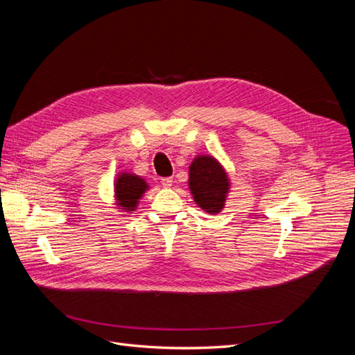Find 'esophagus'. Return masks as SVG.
I'll return each mask as SVG.
<instances>
[{"mask_svg": "<svg viewBox=\"0 0 355 355\" xmlns=\"http://www.w3.org/2000/svg\"><path fill=\"white\" fill-rule=\"evenodd\" d=\"M161 185H163L164 188H170L171 185H173V179H171V178L161 179Z\"/></svg>", "mask_w": 355, "mask_h": 355, "instance_id": "obj_1", "label": "esophagus"}]
</instances>
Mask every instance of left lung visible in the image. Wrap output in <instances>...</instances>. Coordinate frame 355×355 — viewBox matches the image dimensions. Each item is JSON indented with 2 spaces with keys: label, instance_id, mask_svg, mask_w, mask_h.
<instances>
[{
  "label": "left lung",
  "instance_id": "1",
  "mask_svg": "<svg viewBox=\"0 0 355 355\" xmlns=\"http://www.w3.org/2000/svg\"><path fill=\"white\" fill-rule=\"evenodd\" d=\"M188 188L197 206L209 214H219L231 191V179L218 158L194 157L188 170Z\"/></svg>",
  "mask_w": 355,
  "mask_h": 355
}]
</instances>
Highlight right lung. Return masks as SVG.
I'll return each instance as SVG.
<instances>
[{"label":"right lung","mask_w":355,"mask_h":355,"mask_svg":"<svg viewBox=\"0 0 355 355\" xmlns=\"http://www.w3.org/2000/svg\"><path fill=\"white\" fill-rule=\"evenodd\" d=\"M149 189L148 182L132 171H120L114 179V209L123 216L132 214Z\"/></svg>","instance_id":"add662e5"}]
</instances>
